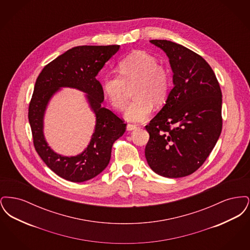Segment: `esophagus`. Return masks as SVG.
Wrapping results in <instances>:
<instances>
[{
	"label": "esophagus",
	"instance_id": "34e87169",
	"mask_svg": "<svg viewBox=\"0 0 250 250\" xmlns=\"http://www.w3.org/2000/svg\"><path fill=\"white\" fill-rule=\"evenodd\" d=\"M135 129H137V126H136V125H130V124H128V125H126V130L127 131L135 130Z\"/></svg>",
	"mask_w": 250,
	"mask_h": 250
}]
</instances>
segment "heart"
<instances>
[{"mask_svg":"<svg viewBox=\"0 0 250 250\" xmlns=\"http://www.w3.org/2000/svg\"><path fill=\"white\" fill-rule=\"evenodd\" d=\"M119 75L107 74L102 80V90L109 104L117 109L125 107L127 87L133 85L135 98L126 107L124 117L128 122L141 123L147 119L153 105L166 102L170 89V77L154 56L136 51L119 62Z\"/></svg>","mask_w":250,"mask_h":250,"instance_id":"b5f03b06","label":"heart"}]
</instances>
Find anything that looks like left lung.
<instances>
[{
    "mask_svg": "<svg viewBox=\"0 0 250 250\" xmlns=\"http://www.w3.org/2000/svg\"><path fill=\"white\" fill-rule=\"evenodd\" d=\"M167 56L173 88L166 104L145 126L148 165L167 178L188 176L202 166L222 129V94L205 60L177 43L151 40Z\"/></svg>",
    "mask_w": 250,
    "mask_h": 250,
    "instance_id": "8db88e82",
    "label": "left lung"
}]
</instances>
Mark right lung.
I'll return each mask as SVG.
<instances>
[{
  "label": "right lung",
  "instance_id": "right-lung-1",
  "mask_svg": "<svg viewBox=\"0 0 250 250\" xmlns=\"http://www.w3.org/2000/svg\"><path fill=\"white\" fill-rule=\"evenodd\" d=\"M118 45L80 46L70 48L47 64L36 80L29 106V123L34 145L45 164L58 176L82 183L97 176L107 167L113 143L122 137L126 124L111 110L101 107L104 93L96 76L118 50ZM62 87L83 91L95 113V131L83 153L66 157L54 152L43 135V117L48 103Z\"/></svg>",
  "mask_w": 250,
  "mask_h": 250
}]
</instances>
